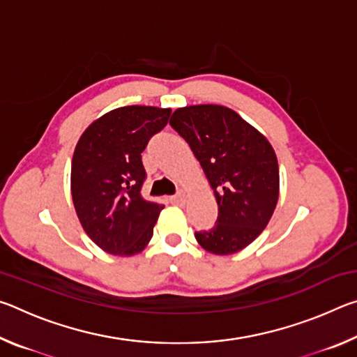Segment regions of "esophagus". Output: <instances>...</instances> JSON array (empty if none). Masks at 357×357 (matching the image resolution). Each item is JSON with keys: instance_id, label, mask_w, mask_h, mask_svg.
<instances>
[{"instance_id": "1", "label": "esophagus", "mask_w": 357, "mask_h": 357, "mask_svg": "<svg viewBox=\"0 0 357 357\" xmlns=\"http://www.w3.org/2000/svg\"><path fill=\"white\" fill-rule=\"evenodd\" d=\"M170 202H172L173 204H179V206H181V204H184V202H185V195H184L183 192H179L178 195H173V197L170 198Z\"/></svg>"}]
</instances>
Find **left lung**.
Segmentation results:
<instances>
[{
	"mask_svg": "<svg viewBox=\"0 0 357 357\" xmlns=\"http://www.w3.org/2000/svg\"><path fill=\"white\" fill-rule=\"evenodd\" d=\"M170 126L189 143L219 204L215 225L195 231L204 250L231 255L268 225L279 200V164L269 142L222 105L178 108Z\"/></svg>",
	"mask_w": 357,
	"mask_h": 357,
	"instance_id": "obj_1",
	"label": "left lung"
}]
</instances>
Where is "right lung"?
<instances>
[{"instance_id":"add662e5","label":"right lung","mask_w":357,"mask_h":357,"mask_svg":"<svg viewBox=\"0 0 357 357\" xmlns=\"http://www.w3.org/2000/svg\"><path fill=\"white\" fill-rule=\"evenodd\" d=\"M170 108L130 105L83 132L72 157V200L84 231L102 250L130 257L144 249L164 204L143 198L142 153L165 128Z\"/></svg>"}]
</instances>
